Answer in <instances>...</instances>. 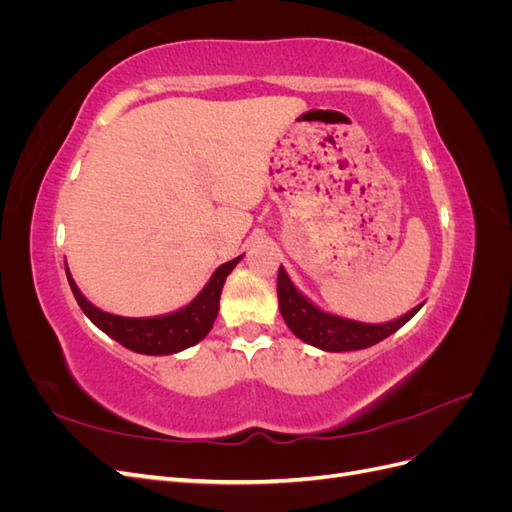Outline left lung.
<instances>
[{"instance_id":"left-lung-1","label":"left lung","mask_w":512,"mask_h":512,"mask_svg":"<svg viewBox=\"0 0 512 512\" xmlns=\"http://www.w3.org/2000/svg\"><path fill=\"white\" fill-rule=\"evenodd\" d=\"M277 301H280V312L288 324V329L299 339H303L305 344H312L327 352H348L374 346L393 335L399 327H404L418 309H421V305H418L406 316L384 324H365L339 318L322 312V309L309 303L292 286L284 267L277 271Z\"/></svg>"}]
</instances>
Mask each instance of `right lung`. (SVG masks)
Returning <instances> with one entry per match:
<instances>
[{
	"mask_svg": "<svg viewBox=\"0 0 512 512\" xmlns=\"http://www.w3.org/2000/svg\"><path fill=\"white\" fill-rule=\"evenodd\" d=\"M241 258L243 256L232 258L230 262H224L222 267L215 269L209 284L190 305H185L175 314L160 316V318H123V316L106 314L83 297L81 290L76 288L74 280L70 277L68 269L66 273H68V282L76 303L81 305L85 316L108 337H113L115 342L126 346L132 352L173 354L198 344L200 339L211 331L213 320L218 316V309H220L222 286L226 282L228 273L235 269V265Z\"/></svg>",
	"mask_w": 512,
	"mask_h": 512,
	"instance_id": "right-lung-1",
	"label": "right lung"
}]
</instances>
